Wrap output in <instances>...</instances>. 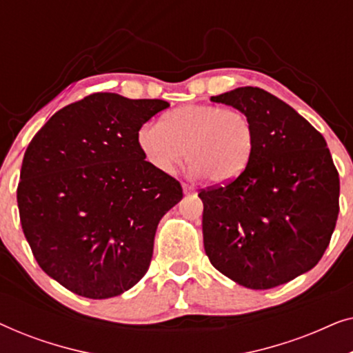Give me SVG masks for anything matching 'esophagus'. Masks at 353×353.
Masks as SVG:
<instances>
[{"label":"esophagus","instance_id":"esophagus-1","mask_svg":"<svg viewBox=\"0 0 353 353\" xmlns=\"http://www.w3.org/2000/svg\"><path fill=\"white\" fill-rule=\"evenodd\" d=\"M183 192H185L186 196H192V194H196V188L194 186H191V185H183Z\"/></svg>","mask_w":353,"mask_h":353}]
</instances>
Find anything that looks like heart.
<instances>
[{
  "label": "heart",
  "instance_id": "heart-1",
  "mask_svg": "<svg viewBox=\"0 0 353 353\" xmlns=\"http://www.w3.org/2000/svg\"><path fill=\"white\" fill-rule=\"evenodd\" d=\"M138 146L159 172H173L186 156L194 175L221 185L248 168L255 149V127L243 110L185 104L163 115L161 125H143Z\"/></svg>",
  "mask_w": 353,
  "mask_h": 353
}]
</instances>
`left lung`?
Segmentation results:
<instances>
[{
	"label": "left lung",
	"mask_w": 353,
	"mask_h": 353,
	"mask_svg": "<svg viewBox=\"0 0 353 353\" xmlns=\"http://www.w3.org/2000/svg\"><path fill=\"white\" fill-rule=\"evenodd\" d=\"M255 127L249 165L202 190V234L210 263L249 289H272L320 262L339 214V173L330 149L291 105L254 86L212 96Z\"/></svg>",
	"instance_id": "8db88e82"
}]
</instances>
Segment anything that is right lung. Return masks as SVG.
Returning <instances> with one entry per match:
<instances>
[{
    "label": "right lung",
    "mask_w": 353,
    "mask_h": 353,
    "mask_svg": "<svg viewBox=\"0 0 353 353\" xmlns=\"http://www.w3.org/2000/svg\"><path fill=\"white\" fill-rule=\"evenodd\" d=\"M168 105L94 93L57 110L28 144L23 234L43 272L74 294L115 297L146 274L159 221L183 190L144 161L138 132Z\"/></svg>",
    "instance_id": "right-lung-1"
}]
</instances>
